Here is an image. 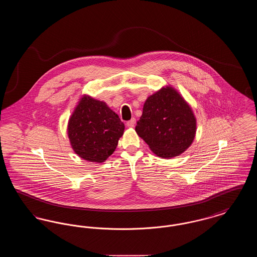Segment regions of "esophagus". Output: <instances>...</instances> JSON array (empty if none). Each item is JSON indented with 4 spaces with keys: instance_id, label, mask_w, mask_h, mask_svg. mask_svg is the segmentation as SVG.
I'll use <instances>...</instances> for the list:
<instances>
[{
    "instance_id": "34e87169",
    "label": "esophagus",
    "mask_w": 257,
    "mask_h": 257,
    "mask_svg": "<svg viewBox=\"0 0 257 257\" xmlns=\"http://www.w3.org/2000/svg\"><path fill=\"white\" fill-rule=\"evenodd\" d=\"M135 124H136V119L135 118H132L131 120H129V121H127V123H126L127 127H130V128L135 127Z\"/></svg>"
}]
</instances>
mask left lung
Returning <instances> with one entry per match:
<instances>
[{
    "instance_id": "obj_1",
    "label": "left lung",
    "mask_w": 257,
    "mask_h": 257,
    "mask_svg": "<svg viewBox=\"0 0 257 257\" xmlns=\"http://www.w3.org/2000/svg\"><path fill=\"white\" fill-rule=\"evenodd\" d=\"M136 132L160 158L179 156L193 144L196 118L189 103L173 86H163L148 96Z\"/></svg>"
}]
</instances>
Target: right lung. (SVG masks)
Masks as SVG:
<instances>
[{
  "mask_svg": "<svg viewBox=\"0 0 257 257\" xmlns=\"http://www.w3.org/2000/svg\"><path fill=\"white\" fill-rule=\"evenodd\" d=\"M124 129V123L106 102L84 94L69 117L67 135L80 158L100 164L113 153Z\"/></svg>",
  "mask_w": 257,
  "mask_h": 257,
  "instance_id": "add662e5",
  "label": "right lung"
}]
</instances>
